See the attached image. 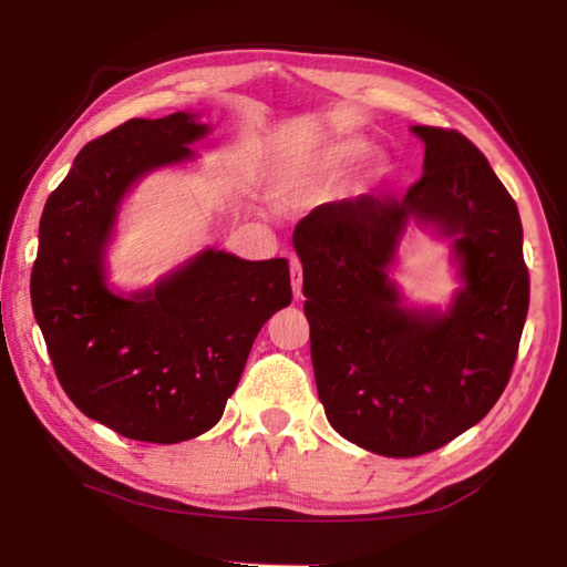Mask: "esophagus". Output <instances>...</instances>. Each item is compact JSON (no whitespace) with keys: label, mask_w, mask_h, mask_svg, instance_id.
I'll return each mask as SVG.
<instances>
[{"label":"esophagus","mask_w":567,"mask_h":567,"mask_svg":"<svg viewBox=\"0 0 567 567\" xmlns=\"http://www.w3.org/2000/svg\"><path fill=\"white\" fill-rule=\"evenodd\" d=\"M290 270H292V292L295 297L302 295V262L297 257H290Z\"/></svg>","instance_id":"esophagus-1"}]
</instances>
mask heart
<instances>
[{
  "label": "heart",
  "instance_id": "obj_1",
  "mask_svg": "<svg viewBox=\"0 0 567 567\" xmlns=\"http://www.w3.org/2000/svg\"><path fill=\"white\" fill-rule=\"evenodd\" d=\"M372 145L362 137L332 142H302L285 150L277 175L285 189L324 187L372 157Z\"/></svg>",
  "mask_w": 567,
  "mask_h": 567
}]
</instances>
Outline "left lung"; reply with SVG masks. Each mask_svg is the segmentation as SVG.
Instances as JSON below:
<instances>
[{"instance_id": "left-lung-1", "label": "left lung", "mask_w": 567, "mask_h": 567, "mask_svg": "<svg viewBox=\"0 0 567 567\" xmlns=\"http://www.w3.org/2000/svg\"><path fill=\"white\" fill-rule=\"evenodd\" d=\"M422 177L324 203L295 227L318 395L330 425L385 457L433 453L483 420L511 380L530 305L523 225L465 134L417 124ZM410 221L454 237L464 287L410 311L386 270Z\"/></svg>"}]
</instances>
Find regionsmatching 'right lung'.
Here are the masks:
<instances>
[{
    "instance_id": "1",
    "label": "right lung",
    "mask_w": 567,
    "mask_h": 567,
    "mask_svg": "<svg viewBox=\"0 0 567 567\" xmlns=\"http://www.w3.org/2000/svg\"><path fill=\"white\" fill-rule=\"evenodd\" d=\"M197 114L130 120L76 155L40 219L32 307L56 380L84 415L130 440L172 445L217 425L262 324L292 302L285 257L205 249L152 290L114 295L104 247L127 189L195 157Z\"/></svg>"
}]
</instances>
